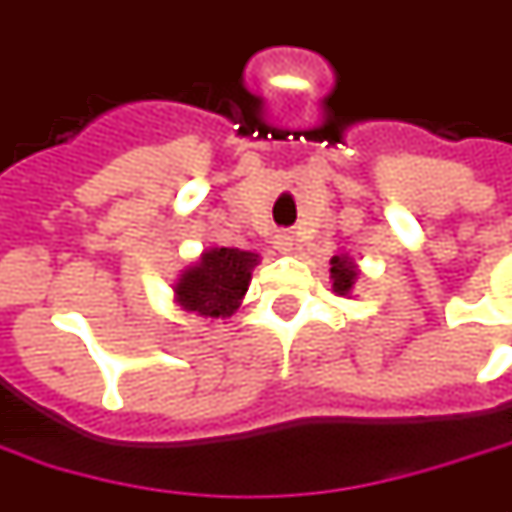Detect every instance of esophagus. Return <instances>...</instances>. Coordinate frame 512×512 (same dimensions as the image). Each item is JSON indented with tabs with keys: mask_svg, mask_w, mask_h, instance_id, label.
Instances as JSON below:
<instances>
[{
	"mask_svg": "<svg viewBox=\"0 0 512 512\" xmlns=\"http://www.w3.org/2000/svg\"><path fill=\"white\" fill-rule=\"evenodd\" d=\"M276 248L281 250V253H292V250H295V239H292L290 234H278Z\"/></svg>",
	"mask_w": 512,
	"mask_h": 512,
	"instance_id": "esophagus-1",
	"label": "esophagus"
}]
</instances>
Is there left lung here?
I'll list each match as a JSON object with an SVG mask.
<instances>
[{"instance_id": "1", "label": "left lung", "mask_w": 512, "mask_h": 512, "mask_svg": "<svg viewBox=\"0 0 512 512\" xmlns=\"http://www.w3.org/2000/svg\"><path fill=\"white\" fill-rule=\"evenodd\" d=\"M331 287L337 295H351L354 281H357V264L351 262L348 256H334L331 259Z\"/></svg>"}]
</instances>
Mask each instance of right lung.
I'll return each mask as SVG.
<instances>
[{
    "label": "right lung",
    "instance_id": "1",
    "mask_svg": "<svg viewBox=\"0 0 512 512\" xmlns=\"http://www.w3.org/2000/svg\"><path fill=\"white\" fill-rule=\"evenodd\" d=\"M259 256L239 248H209L200 262L186 267L175 284V301L200 317H231L250 287Z\"/></svg>",
    "mask_w": 512,
    "mask_h": 512
}]
</instances>
